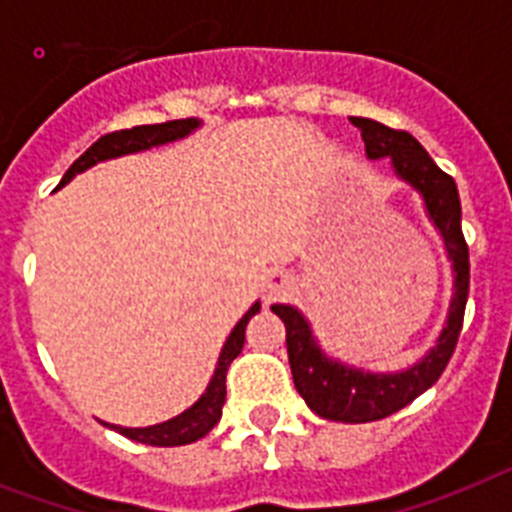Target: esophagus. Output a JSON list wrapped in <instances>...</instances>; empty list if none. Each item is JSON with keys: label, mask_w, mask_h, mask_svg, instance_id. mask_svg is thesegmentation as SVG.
<instances>
[{"label": "esophagus", "mask_w": 512, "mask_h": 512, "mask_svg": "<svg viewBox=\"0 0 512 512\" xmlns=\"http://www.w3.org/2000/svg\"><path fill=\"white\" fill-rule=\"evenodd\" d=\"M291 283H293V278H291V273H288V270H283V268L268 270V275H265V283H262L265 299H268V301L278 299L281 293H286L288 288H291Z\"/></svg>", "instance_id": "34e87169"}]
</instances>
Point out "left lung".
Segmentation results:
<instances>
[{"mask_svg": "<svg viewBox=\"0 0 512 512\" xmlns=\"http://www.w3.org/2000/svg\"><path fill=\"white\" fill-rule=\"evenodd\" d=\"M350 123L366 141V157H389L394 175L420 193L430 224L441 234L453 273V293L441 335L420 361L402 371H368L324 353L301 309L291 304H273L270 309L286 324L293 384L309 404V410L324 420L373 422L407 407L441 379L464 322L469 296V250L461 234V201L456 182L430 159L420 141L371 118H350Z\"/></svg>", "mask_w": 512, "mask_h": 512, "instance_id": "obj_1", "label": "left lung"}]
</instances>
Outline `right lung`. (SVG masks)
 Listing matches in <instances>:
<instances>
[{
  "label": "right lung",
  "mask_w": 512,
  "mask_h": 512,
  "mask_svg": "<svg viewBox=\"0 0 512 512\" xmlns=\"http://www.w3.org/2000/svg\"><path fill=\"white\" fill-rule=\"evenodd\" d=\"M201 123L203 121H198V118H182V121L154 123V126H136L126 128V131L108 133V136L97 139L77 162L71 164L59 188H64L66 182L74 180L79 172L90 170V167H95V164L100 162H108V159L115 157H126V154H139V151L154 149V146H164L172 144V141L185 139V136H190L193 131H198ZM257 311H260V301H255V304L247 309V314L234 324V330L229 332L224 348H221L219 363H216V371H213L206 391L190 404L188 410L180 412V415L172 417V420L149 425V428H123V425H113V422H102V425L115 430V433L126 435L131 441L146 443V446L167 448L201 441L203 435H206L208 430H213V425L221 420V407H224L226 402V371H229L231 361L242 353L244 330H247V322L255 317Z\"/></svg>",
  "instance_id": "1"
}]
</instances>
